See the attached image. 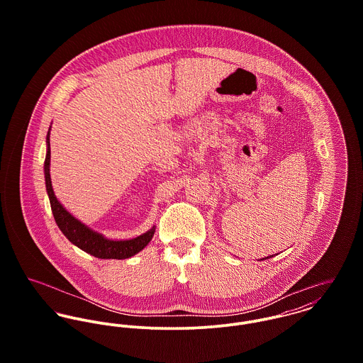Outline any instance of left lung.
Listing matches in <instances>:
<instances>
[{
    "instance_id": "1",
    "label": "left lung",
    "mask_w": 363,
    "mask_h": 363,
    "mask_svg": "<svg viewBox=\"0 0 363 363\" xmlns=\"http://www.w3.org/2000/svg\"><path fill=\"white\" fill-rule=\"evenodd\" d=\"M271 259V256H268V257H264V259H259V261H261V259Z\"/></svg>"
}]
</instances>
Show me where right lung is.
Listing matches in <instances>:
<instances>
[{
    "instance_id": "right-lung-1",
    "label": "right lung",
    "mask_w": 363,
    "mask_h": 363,
    "mask_svg": "<svg viewBox=\"0 0 363 363\" xmlns=\"http://www.w3.org/2000/svg\"><path fill=\"white\" fill-rule=\"evenodd\" d=\"M50 130L49 128L46 137V159H45V180H46V191L50 200L52 212L55 219L57 226L64 233V236L75 245L78 249L84 250L85 253L104 259H130L144 250L148 243L152 240L155 233L156 226L154 225L145 233L127 240H113L104 236L102 233L91 229L74 215H71L65 207L58 201L54 194L50 177Z\"/></svg>"
}]
</instances>
